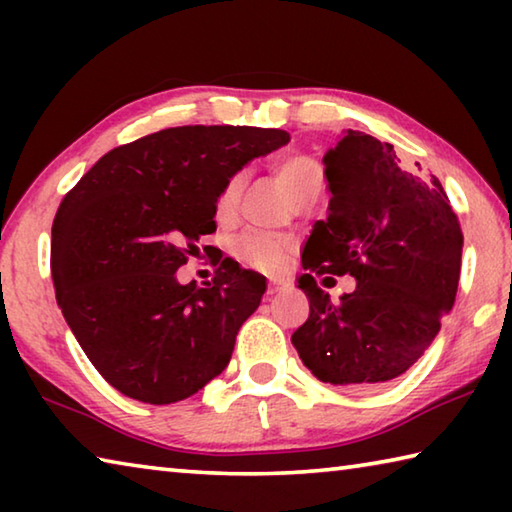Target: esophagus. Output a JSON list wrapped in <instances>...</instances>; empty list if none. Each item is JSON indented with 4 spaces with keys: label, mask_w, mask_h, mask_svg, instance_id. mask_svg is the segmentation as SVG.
<instances>
[{
    "label": "esophagus",
    "mask_w": 512,
    "mask_h": 512,
    "mask_svg": "<svg viewBox=\"0 0 512 512\" xmlns=\"http://www.w3.org/2000/svg\"><path fill=\"white\" fill-rule=\"evenodd\" d=\"M287 289H289V284L271 280V282H268V287H266V296L273 298V296H277V293H282V291H287Z\"/></svg>",
    "instance_id": "obj_1"
}]
</instances>
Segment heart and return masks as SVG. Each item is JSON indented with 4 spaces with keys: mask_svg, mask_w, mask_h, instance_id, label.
<instances>
[{
    "mask_svg": "<svg viewBox=\"0 0 512 512\" xmlns=\"http://www.w3.org/2000/svg\"><path fill=\"white\" fill-rule=\"evenodd\" d=\"M275 178L296 205L309 201V198H318L325 185L323 169L309 155H287V158H282L275 164ZM241 192H244V176L241 173H235V176L225 180L214 201L216 221L230 223L235 219ZM230 250L241 264L257 268L262 273H280L296 253V244L289 237L248 230L232 241Z\"/></svg>",
    "mask_w": 512,
    "mask_h": 512,
    "instance_id": "heart-1",
    "label": "heart"
}]
</instances>
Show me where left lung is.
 Returning <instances> with one entry per match:
<instances>
[{"label":"left lung","instance_id":"left-lung-1","mask_svg":"<svg viewBox=\"0 0 512 512\" xmlns=\"http://www.w3.org/2000/svg\"><path fill=\"white\" fill-rule=\"evenodd\" d=\"M327 219L302 253L298 287L309 318L291 336L325 384L377 388L400 377L454 307L463 232L436 176L406 171L393 144L348 131L325 155ZM352 274L358 289L332 303L316 274Z\"/></svg>","mask_w":512,"mask_h":512}]
</instances>
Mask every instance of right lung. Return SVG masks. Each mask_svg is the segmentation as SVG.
<instances>
[{"mask_svg":"<svg viewBox=\"0 0 512 512\" xmlns=\"http://www.w3.org/2000/svg\"><path fill=\"white\" fill-rule=\"evenodd\" d=\"M287 142L277 128H164L108 151L65 194L51 225L56 300L119 393L173 404L228 366L264 277L223 259L201 289L180 284L176 271L216 230L225 180Z\"/></svg>","mask_w":512,"mask_h":512,"instance_id":"obj_1","label":"right lung"}]
</instances>
